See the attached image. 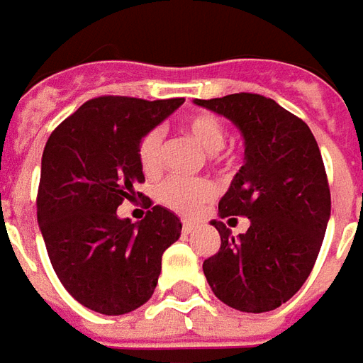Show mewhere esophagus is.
Returning a JSON list of instances; mask_svg holds the SVG:
<instances>
[{
  "instance_id": "1",
  "label": "esophagus",
  "mask_w": 363,
  "mask_h": 363,
  "mask_svg": "<svg viewBox=\"0 0 363 363\" xmlns=\"http://www.w3.org/2000/svg\"><path fill=\"white\" fill-rule=\"evenodd\" d=\"M195 228V223L194 220H189V218H186L184 223H182V230H184V235H189V233H194Z\"/></svg>"
}]
</instances>
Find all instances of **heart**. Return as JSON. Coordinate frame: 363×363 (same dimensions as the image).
<instances>
[{
    "instance_id": "obj_1",
    "label": "heart",
    "mask_w": 363,
    "mask_h": 363,
    "mask_svg": "<svg viewBox=\"0 0 363 363\" xmlns=\"http://www.w3.org/2000/svg\"><path fill=\"white\" fill-rule=\"evenodd\" d=\"M182 130L186 133L203 152H218L227 140L225 125L209 113H197L187 117L182 123ZM138 162L145 174H156L162 166V133L158 128L148 130L138 143ZM158 201L169 209L177 211L182 215H194L201 209L205 203L215 197V186L209 179H179L168 177L164 179L158 189Z\"/></svg>"
}]
</instances>
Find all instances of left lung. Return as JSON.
<instances>
[{
	"mask_svg": "<svg viewBox=\"0 0 363 363\" xmlns=\"http://www.w3.org/2000/svg\"><path fill=\"white\" fill-rule=\"evenodd\" d=\"M235 125L244 138V164L218 201V217L250 218L230 236L211 220L220 248L203 262L211 289L242 313H266L289 301L317 262L330 218V189L311 128L274 99L233 94L195 99Z\"/></svg>",
	"mask_w": 363,
	"mask_h": 363,
	"instance_id": "obj_1",
	"label": "left lung"
}]
</instances>
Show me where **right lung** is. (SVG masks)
<instances>
[{
  "mask_svg": "<svg viewBox=\"0 0 363 363\" xmlns=\"http://www.w3.org/2000/svg\"><path fill=\"white\" fill-rule=\"evenodd\" d=\"M105 95L89 99L46 140L37 218L46 252L66 291L101 315H125L152 297L162 254L182 235L176 213L154 205L140 223L117 207L143 194L140 138L179 105ZM146 209L152 205L145 197Z\"/></svg>",
  "mask_w": 363,
  "mask_h": 363,
  "instance_id": "right-lung-1",
  "label": "right lung"
}]
</instances>
